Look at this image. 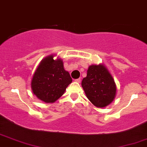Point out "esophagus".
<instances>
[{
    "label": "esophagus",
    "mask_w": 147,
    "mask_h": 147,
    "mask_svg": "<svg viewBox=\"0 0 147 147\" xmlns=\"http://www.w3.org/2000/svg\"><path fill=\"white\" fill-rule=\"evenodd\" d=\"M76 82H78V83H80L81 82V78H78V79H76V80H75Z\"/></svg>",
    "instance_id": "34e87169"
}]
</instances>
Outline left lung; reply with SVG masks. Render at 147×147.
Returning a JSON list of instances; mask_svg holds the SVG:
<instances>
[{
    "mask_svg": "<svg viewBox=\"0 0 147 147\" xmlns=\"http://www.w3.org/2000/svg\"><path fill=\"white\" fill-rule=\"evenodd\" d=\"M86 97L96 107H104L114 100L117 91L112 75L102 65H92L82 82Z\"/></svg>",
    "mask_w": 147,
    "mask_h": 147,
    "instance_id": "1",
    "label": "left lung"
}]
</instances>
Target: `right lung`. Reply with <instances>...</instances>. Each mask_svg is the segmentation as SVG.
Segmentation results:
<instances>
[{
	"label": "right lung",
	"instance_id": "obj_1",
	"mask_svg": "<svg viewBox=\"0 0 147 147\" xmlns=\"http://www.w3.org/2000/svg\"><path fill=\"white\" fill-rule=\"evenodd\" d=\"M49 56L42 61L31 82L33 93L45 102H54L62 96L72 82L70 74L64 70L61 59Z\"/></svg>",
	"mask_w": 147,
	"mask_h": 147
}]
</instances>
